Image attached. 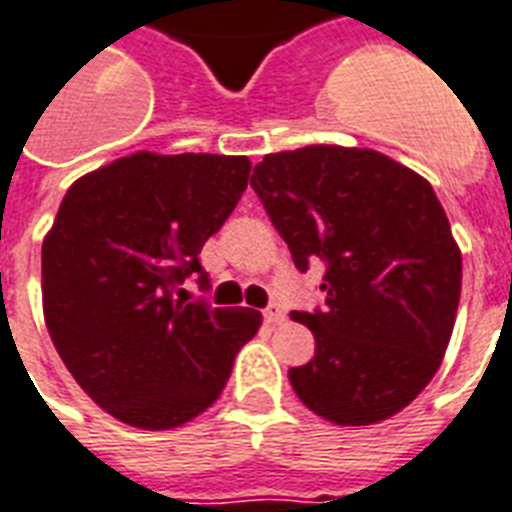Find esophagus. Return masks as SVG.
Masks as SVG:
<instances>
[{"mask_svg":"<svg viewBox=\"0 0 512 512\" xmlns=\"http://www.w3.org/2000/svg\"><path fill=\"white\" fill-rule=\"evenodd\" d=\"M264 320H267L269 325H280V322L285 320V312H282L280 306H269V309H264Z\"/></svg>","mask_w":512,"mask_h":512,"instance_id":"esophagus-1","label":"esophagus"}]
</instances>
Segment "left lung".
Listing matches in <instances>:
<instances>
[{
	"mask_svg": "<svg viewBox=\"0 0 512 512\" xmlns=\"http://www.w3.org/2000/svg\"><path fill=\"white\" fill-rule=\"evenodd\" d=\"M251 187L306 272L322 261L325 306L290 317L314 359L290 367L298 399L335 425L404 410L439 370L455 327L463 256L433 187L367 147L264 155Z\"/></svg>",
	"mask_w": 512,
	"mask_h": 512,
	"instance_id": "obj_1",
	"label": "left lung"
}]
</instances>
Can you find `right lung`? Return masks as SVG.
<instances>
[{
  "instance_id": "right-lung-1",
  "label": "right lung",
  "mask_w": 512,
  "mask_h": 512,
  "mask_svg": "<svg viewBox=\"0 0 512 512\" xmlns=\"http://www.w3.org/2000/svg\"><path fill=\"white\" fill-rule=\"evenodd\" d=\"M245 155L134 153L76 179L42 245L44 322L76 383L121 423L169 431L219 399L256 309L182 301L248 187Z\"/></svg>"
}]
</instances>
